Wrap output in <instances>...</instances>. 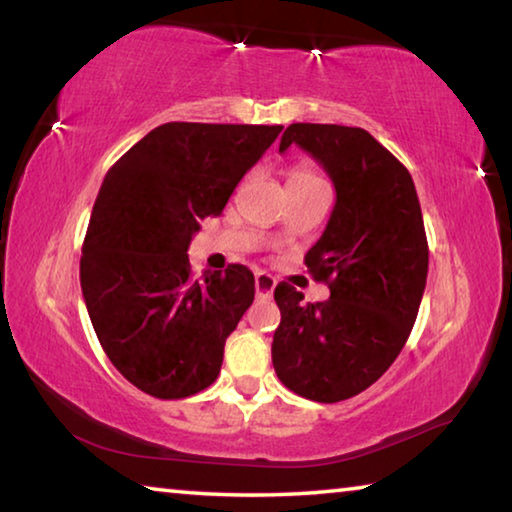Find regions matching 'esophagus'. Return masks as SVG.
Wrapping results in <instances>:
<instances>
[{
    "instance_id": "1",
    "label": "esophagus",
    "mask_w": 512,
    "mask_h": 512,
    "mask_svg": "<svg viewBox=\"0 0 512 512\" xmlns=\"http://www.w3.org/2000/svg\"><path fill=\"white\" fill-rule=\"evenodd\" d=\"M275 277L268 275V273H257L255 275V291L259 298H271L273 291H275Z\"/></svg>"
}]
</instances>
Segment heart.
<instances>
[{
	"label": "heart",
	"instance_id": "obj_1",
	"mask_svg": "<svg viewBox=\"0 0 512 512\" xmlns=\"http://www.w3.org/2000/svg\"><path fill=\"white\" fill-rule=\"evenodd\" d=\"M316 183H323L318 173H314L311 169H305V167H298L289 173L287 187H307V185H316Z\"/></svg>",
	"mask_w": 512,
	"mask_h": 512
}]
</instances>
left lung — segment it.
<instances>
[{
	"label": "left lung",
	"mask_w": 512,
	"mask_h": 512,
	"mask_svg": "<svg viewBox=\"0 0 512 512\" xmlns=\"http://www.w3.org/2000/svg\"><path fill=\"white\" fill-rule=\"evenodd\" d=\"M291 144L336 189L323 237L305 255L329 298L305 302L296 287L277 284L273 368L289 391L332 404L366 391L402 352L427 284L429 246L411 173L368 131L291 124L280 153Z\"/></svg>",
	"instance_id": "1"
}]
</instances>
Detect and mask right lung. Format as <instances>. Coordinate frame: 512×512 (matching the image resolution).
<instances>
[{"mask_svg":"<svg viewBox=\"0 0 512 512\" xmlns=\"http://www.w3.org/2000/svg\"><path fill=\"white\" fill-rule=\"evenodd\" d=\"M282 126L169 121L112 164L83 241L81 289L103 352L133 386L180 400L219 377L253 305L241 264L192 275L187 248Z\"/></svg>","mask_w":512,"mask_h":512,"instance_id":"1","label":"right lung"}]
</instances>
